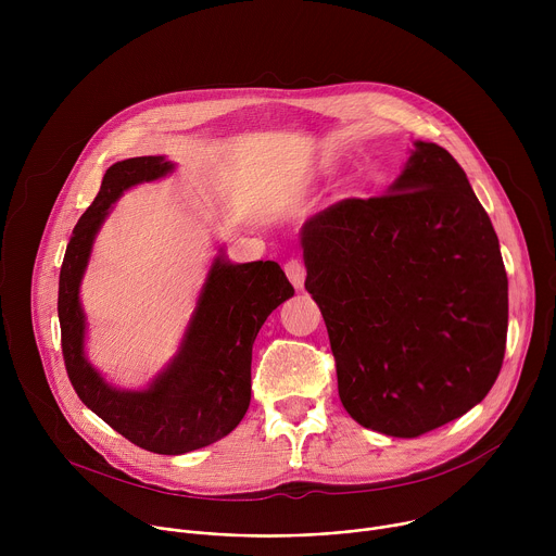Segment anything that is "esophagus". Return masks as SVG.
Segmentation results:
<instances>
[{
  "label": "esophagus",
  "mask_w": 556,
  "mask_h": 556,
  "mask_svg": "<svg viewBox=\"0 0 556 556\" xmlns=\"http://www.w3.org/2000/svg\"><path fill=\"white\" fill-rule=\"evenodd\" d=\"M283 268H286V275H288L290 283H292L296 290H303V281H305V266H303L299 260H290Z\"/></svg>",
  "instance_id": "1"
}]
</instances>
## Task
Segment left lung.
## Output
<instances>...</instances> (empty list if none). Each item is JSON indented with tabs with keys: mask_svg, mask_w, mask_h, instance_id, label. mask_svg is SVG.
I'll list each match as a JSON object with an SVG mask.
<instances>
[{
	"mask_svg": "<svg viewBox=\"0 0 556 556\" xmlns=\"http://www.w3.org/2000/svg\"><path fill=\"white\" fill-rule=\"evenodd\" d=\"M299 235L358 425L418 438L486 399L506 350L508 277L491 217L444 147L416 140L382 195L332 204Z\"/></svg>",
	"mask_w": 556,
	"mask_h": 556,
	"instance_id": "8db88e82",
	"label": "left lung"
}]
</instances>
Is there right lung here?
I'll return each mask as SVG.
<instances>
[{
    "mask_svg": "<svg viewBox=\"0 0 556 556\" xmlns=\"http://www.w3.org/2000/svg\"><path fill=\"white\" fill-rule=\"evenodd\" d=\"M176 169L165 155L114 163L90 208L76 222L59 275L61 348L78 399L140 448L182 455L242 422L251 405L253 343L268 314L294 294L277 262L232 264L217 249L176 356L144 389H118L88 361L81 281L112 204L131 187Z\"/></svg>",
    "mask_w": 556,
    "mask_h": 556,
    "instance_id": "1",
    "label": "right lung"
}]
</instances>
